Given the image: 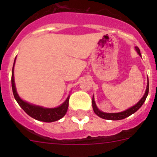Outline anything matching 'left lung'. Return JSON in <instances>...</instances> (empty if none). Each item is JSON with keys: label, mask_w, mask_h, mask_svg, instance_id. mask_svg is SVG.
<instances>
[{"label": "left lung", "mask_w": 157, "mask_h": 157, "mask_svg": "<svg viewBox=\"0 0 157 157\" xmlns=\"http://www.w3.org/2000/svg\"><path fill=\"white\" fill-rule=\"evenodd\" d=\"M136 51L138 52V53L139 54V56H141V52H140V49L138 48V47H135ZM148 94H149V80H148V83H147V87H146V90H145V94H144L143 98H141L138 103L136 104L135 105L132 106L130 109H127V110L123 111V112H117V113H106V112H103L100 111L99 109H98V107L96 105L95 101H94V98L93 97L92 100V105H93V109H94V112H95L96 115H98L99 117L102 118V119H105V120H123V119H125V118L128 117L130 115H132L133 113H134L135 112L138 110V109L142 106V105L144 104V102L145 101V99H146L147 96H148Z\"/></svg>", "instance_id": "obj_1"}]
</instances>
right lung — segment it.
<instances>
[{"label": "right lung", "instance_id": "obj_1", "mask_svg": "<svg viewBox=\"0 0 157 157\" xmlns=\"http://www.w3.org/2000/svg\"><path fill=\"white\" fill-rule=\"evenodd\" d=\"M16 59L14 61L13 67H12V92L15 99L16 100L17 103L21 107L22 109L24 110V112L30 117L34 118L35 120H39V121L46 122V123H51V122H55L60 120L61 118L66 114L67 109H68V103H69V98H67L66 101L59 105L57 108L54 109H48V108H43L41 106H37V105H31L27 101H24L19 98L16 92V85H15V81H14V65H15Z\"/></svg>", "mask_w": 157, "mask_h": 157}]
</instances>
